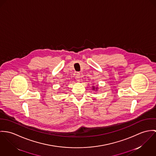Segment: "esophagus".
Instances as JSON below:
<instances>
[{
	"label": "esophagus",
	"instance_id": "obj_1",
	"mask_svg": "<svg viewBox=\"0 0 156 156\" xmlns=\"http://www.w3.org/2000/svg\"><path fill=\"white\" fill-rule=\"evenodd\" d=\"M75 78H76V80L78 81H80V72H76V73Z\"/></svg>",
	"mask_w": 156,
	"mask_h": 156
}]
</instances>
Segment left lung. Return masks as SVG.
<instances>
[{
    "mask_svg": "<svg viewBox=\"0 0 156 156\" xmlns=\"http://www.w3.org/2000/svg\"><path fill=\"white\" fill-rule=\"evenodd\" d=\"M93 90H94V88H93Z\"/></svg>",
    "mask_w": 156,
    "mask_h": 156,
    "instance_id": "left-lung-1",
    "label": "left lung"
}]
</instances>
